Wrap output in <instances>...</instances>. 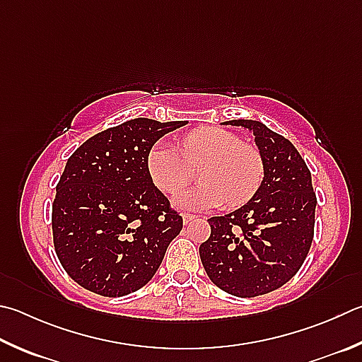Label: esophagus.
I'll return each mask as SVG.
<instances>
[{"instance_id": "esophagus-1", "label": "esophagus", "mask_w": 362, "mask_h": 362, "mask_svg": "<svg viewBox=\"0 0 362 362\" xmlns=\"http://www.w3.org/2000/svg\"><path fill=\"white\" fill-rule=\"evenodd\" d=\"M196 218L194 215H192V214H183L182 215V220H183V225H188L189 221H193Z\"/></svg>"}]
</instances>
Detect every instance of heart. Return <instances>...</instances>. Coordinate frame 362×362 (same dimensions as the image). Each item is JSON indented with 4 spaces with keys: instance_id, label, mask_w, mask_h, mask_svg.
I'll list each match as a JSON object with an SVG mask.
<instances>
[{
    "instance_id": "heart-1",
    "label": "heart",
    "mask_w": 362,
    "mask_h": 362,
    "mask_svg": "<svg viewBox=\"0 0 362 362\" xmlns=\"http://www.w3.org/2000/svg\"><path fill=\"white\" fill-rule=\"evenodd\" d=\"M202 165L198 187L174 196L180 210H206L239 206L258 189L264 175L261 153L231 131L199 128L182 139L180 148L158 141L147 155V173L156 188L174 194L191 178V168Z\"/></svg>"
}]
</instances>
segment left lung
<instances>
[{"label": "left lung", "mask_w": 362, "mask_h": 362, "mask_svg": "<svg viewBox=\"0 0 362 362\" xmlns=\"http://www.w3.org/2000/svg\"><path fill=\"white\" fill-rule=\"evenodd\" d=\"M252 131L264 177L247 204L209 220L199 255L212 284L238 298L277 290L294 277L310 250L317 196L305 161L286 137L258 120L223 122Z\"/></svg>", "instance_id": "1"}]
</instances>
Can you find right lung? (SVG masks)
Listing matches in <instances>:
<instances>
[{
	"label": "right lung",
	"mask_w": 362,
	"mask_h": 362,
	"mask_svg": "<svg viewBox=\"0 0 362 362\" xmlns=\"http://www.w3.org/2000/svg\"><path fill=\"white\" fill-rule=\"evenodd\" d=\"M185 123L134 118L71 155L57 185L52 231L63 269L85 290L118 298L158 271L183 221L150 179L147 155Z\"/></svg>",
	"instance_id": "obj_1"
}]
</instances>
